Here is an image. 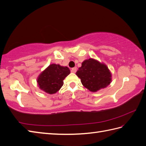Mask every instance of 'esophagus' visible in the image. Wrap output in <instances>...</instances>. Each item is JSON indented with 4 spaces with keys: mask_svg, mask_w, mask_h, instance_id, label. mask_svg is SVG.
<instances>
[{
    "mask_svg": "<svg viewBox=\"0 0 146 146\" xmlns=\"http://www.w3.org/2000/svg\"><path fill=\"white\" fill-rule=\"evenodd\" d=\"M70 71H71V72H72V73H76V71H77V68L76 67L72 68V69H71V70H70Z\"/></svg>",
    "mask_w": 146,
    "mask_h": 146,
    "instance_id": "obj_1",
    "label": "esophagus"
}]
</instances>
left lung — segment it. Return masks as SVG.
<instances>
[{
  "mask_svg": "<svg viewBox=\"0 0 146 146\" xmlns=\"http://www.w3.org/2000/svg\"><path fill=\"white\" fill-rule=\"evenodd\" d=\"M76 75L82 85L92 92L105 88L111 82V74L108 67L93 59L84 60Z\"/></svg>",
  "mask_w": 146,
  "mask_h": 146,
  "instance_id": "8db88e82",
  "label": "left lung"
}]
</instances>
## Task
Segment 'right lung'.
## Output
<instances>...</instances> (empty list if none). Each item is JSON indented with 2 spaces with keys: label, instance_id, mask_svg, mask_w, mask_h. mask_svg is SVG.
Segmentation results:
<instances>
[{
  "label": "right lung",
  "instance_id": "1",
  "mask_svg": "<svg viewBox=\"0 0 146 146\" xmlns=\"http://www.w3.org/2000/svg\"><path fill=\"white\" fill-rule=\"evenodd\" d=\"M69 74L70 70L67 67L51 64L38 76V86L48 94H55L63 86L64 79Z\"/></svg>",
  "mask_w": 146,
  "mask_h": 146
}]
</instances>
